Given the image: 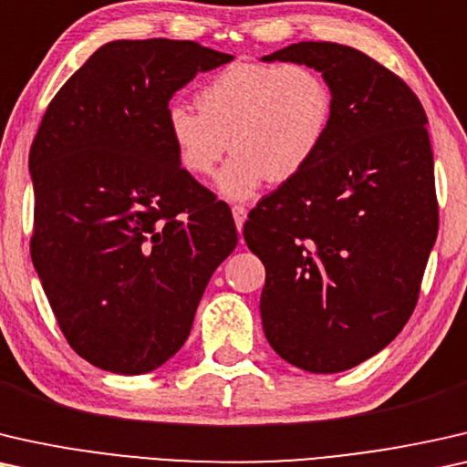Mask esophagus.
<instances>
[{
    "label": "esophagus",
    "mask_w": 467,
    "mask_h": 467,
    "mask_svg": "<svg viewBox=\"0 0 467 467\" xmlns=\"http://www.w3.org/2000/svg\"><path fill=\"white\" fill-rule=\"evenodd\" d=\"M233 218H234L236 231H239V234H241L243 224H245V220H247V209L243 207V205H234L233 207Z\"/></svg>",
    "instance_id": "obj_1"
}]
</instances>
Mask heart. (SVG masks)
<instances>
[{"label":"heart","mask_w":467,"mask_h":467,"mask_svg":"<svg viewBox=\"0 0 467 467\" xmlns=\"http://www.w3.org/2000/svg\"><path fill=\"white\" fill-rule=\"evenodd\" d=\"M196 103L199 111L183 103L167 109L169 140L180 167L196 177L234 150L215 177L228 201L249 199L266 180L298 177L324 148L334 114L332 88L302 63L234 61L202 84Z\"/></svg>","instance_id":"b5f03b06"}]
</instances>
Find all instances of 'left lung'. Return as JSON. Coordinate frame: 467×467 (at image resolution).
Masks as SVG:
<instances>
[{"mask_svg": "<svg viewBox=\"0 0 467 467\" xmlns=\"http://www.w3.org/2000/svg\"><path fill=\"white\" fill-rule=\"evenodd\" d=\"M262 61L308 65L334 95L317 159L243 228L266 268L262 327L292 366L343 372L385 349L417 305L438 233L428 116L398 76L349 46L298 42Z\"/></svg>", "mask_w": 467, "mask_h": 467, "instance_id": "obj_1", "label": "left lung"}]
</instances>
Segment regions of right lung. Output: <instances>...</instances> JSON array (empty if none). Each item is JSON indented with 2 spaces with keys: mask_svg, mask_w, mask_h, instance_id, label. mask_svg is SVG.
<instances>
[{
  "mask_svg": "<svg viewBox=\"0 0 467 467\" xmlns=\"http://www.w3.org/2000/svg\"><path fill=\"white\" fill-rule=\"evenodd\" d=\"M233 58L180 39L108 42L39 124L31 258L67 343L103 370L173 358L236 245L231 209L180 167L167 133L171 97Z\"/></svg>",
  "mask_w": 467,
  "mask_h": 467,
  "instance_id": "1",
  "label": "right lung"
}]
</instances>
